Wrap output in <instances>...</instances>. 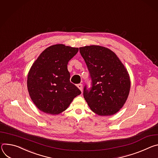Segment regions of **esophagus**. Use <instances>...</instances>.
Segmentation results:
<instances>
[{
  "label": "esophagus",
  "mask_w": 158,
  "mask_h": 158,
  "mask_svg": "<svg viewBox=\"0 0 158 158\" xmlns=\"http://www.w3.org/2000/svg\"><path fill=\"white\" fill-rule=\"evenodd\" d=\"M77 86H78V88L81 90V92H82V90H83V85H82V84L79 83V84L77 85Z\"/></svg>",
  "instance_id": "1"
}]
</instances>
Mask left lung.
I'll use <instances>...</instances> for the list:
<instances>
[{"label": "left lung", "mask_w": 158, "mask_h": 158, "mask_svg": "<svg viewBox=\"0 0 158 158\" xmlns=\"http://www.w3.org/2000/svg\"><path fill=\"white\" fill-rule=\"evenodd\" d=\"M80 52L88 68L91 85H85L83 97L91 110L102 115L117 113L125 103L131 81L127 69L113 51L100 46L81 47Z\"/></svg>", "instance_id": "left-lung-1"}]
</instances>
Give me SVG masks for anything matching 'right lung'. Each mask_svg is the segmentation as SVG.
<instances>
[{"instance_id": "right-lung-1", "label": "right lung", "mask_w": 158, "mask_h": 158, "mask_svg": "<svg viewBox=\"0 0 158 158\" xmlns=\"http://www.w3.org/2000/svg\"><path fill=\"white\" fill-rule=\"evenodd\" d=\"M78 51L64 44L44 50L31 66L27 89L31 100L41 111L52 115L65 110L81 91L70 82L67 64Z\"/></svg>"}]
</instances>
